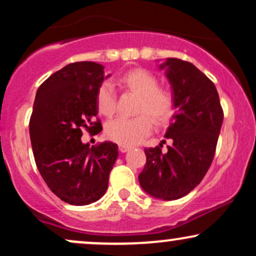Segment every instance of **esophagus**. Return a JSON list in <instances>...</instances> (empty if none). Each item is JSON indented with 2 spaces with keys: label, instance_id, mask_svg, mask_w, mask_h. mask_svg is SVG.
I'll list each match as a JSON object with an SVG mask.
<instances>
[{
  "label": "esophagus",
  "instance_id": "obj_1",
  "mask_svg": "<svg viewBox=\"0 0 256 256\" xmlns=\"http://www.w3.org/2000/svg\"><path fill=\"white\" fill-rule=\"evenodd\" d=\"M130 149H131V146H122V144L119 146V150L122 152H126L128 150H130Z\"/></svg>",
  "mask_w": 256,
  "mask_h": 256
}]
</instances>
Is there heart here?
I'll list each match as a JSON object with an SVG mask.
<instances>
[{
  "mask_svg": "<svg viewBox=\"0 0 256 256\" xmlns=\"http://www.w3.org/2000/svg\"><path fill=\"white\" fill-rule=\"evenodd\" d=\"M119 85L140 95L134 118L119 116L107 122L104 134L113 142L122 146H134L142 142L152 130L155 124L168 122L174 112V98L168 90L160 89L154 74L142 68L132 70L119 78ZM98 112L110 116L116 110V91L108 82L101 84L96 95ZM142 114H140V113ZM152 118L150 120V118Z\"/></svg>",
  "mask_w": 256,
  "mask_h": 256,
  "instance_id": "b5f03b06",
  "label": "heart"
}]
</instances>
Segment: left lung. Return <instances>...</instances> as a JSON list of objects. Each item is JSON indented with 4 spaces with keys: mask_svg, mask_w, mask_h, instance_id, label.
<instances>
[{
    "mask_svg": "<svg viewBox=\"0 0 256 256\" xmlns=\"http://www.w3.org/2000/svg\"><path fill=\"white\" fill-rule=\"evenodd\" d=\"M160 68L172 88L176 113L160 146L144 149L146 162L138 176L146 194L165 201L188 195L201 183L216 154L224 113L216 85L192 62L168 58Z\"/></svg>",
    "mask_w": 256,
    "mask_h": 256,
    "instance_id": "8db88e82",
    "label": "left lung"
}]
</instances>
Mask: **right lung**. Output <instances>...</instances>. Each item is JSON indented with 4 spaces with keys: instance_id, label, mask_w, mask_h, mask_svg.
Returning <instances> with one entry per match:
<instances>
[{
    "instance_id": "1",
    "label": "right lung",
    "mask_w": 256,
    "mask_h": 256,
    "mask_svg": "<svg viewBox=\"0 0 256 256\" xmlns=\"http://www.w3.org/2000/svg\"><path fill=\"white\" fill-rule=\"evenodd\" d=\"M102 64L82 61L64 66L38 88L30 138L38 171L49 189L70 204L98 201L108 188L118 158L112 142L89 146L83 131L101 132L96 95L106 78Z\"/></svg>"
}]
</instances>
